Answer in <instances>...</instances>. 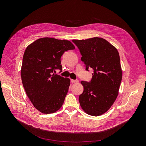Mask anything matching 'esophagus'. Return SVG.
Returning <instances> with one entry per match:
<instances>
[{
  "mask_svg": "<svg viewBox=\"0 0 146 146\" xmlns=\"http://www.w3.org/2000/svg\"><path fill=\"white\" fill-rule=\"evenodd\" d=\"M71 82L72 83H78V80H73V79H72Z\"/></svg>",
  "mask_w": 146,
  "mask_h": 146,
  "instance_id": "esophagus-1",
  "label": "esophagus"
}]
</instances>
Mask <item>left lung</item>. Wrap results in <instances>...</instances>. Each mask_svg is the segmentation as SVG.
<instances>
[{
	"instance_id": "left-lung-1",
	"label": "left lung",
	"mask_w": 146,
	"mask_h": 146,
	"mask_svg": "<svg viewBox=\"0 0 146 146\" xmlns=\"http://www.w3.org/2000/svg\"><path fill=\"white\" fill-rule=\"evenodd\" d=\"M80 50L86 70H94L90 82L82 81L83 92L79 102L86 113L98 116L111 108L119 94L122 71L117 48L105 39H73Z\"/></svg>"
}]
</instances>
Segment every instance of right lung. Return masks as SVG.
<instances>
[{"label": "right lung", "instance_id": "obj_1", "mask_svg": "<svg viewBox=\"0 0 146 146\" xmlns=\"http://www.w3.org/2000/svg\"><path fill=\"white\" fill-rule=\"evenodd\" d=\"M75 49L68 40L41 38L27 46L21 67V79L26 94L35 108L44 114L61 107L70 85V79L53 74L62 69L61 56Z\"/></svg>", "mask_w": 146, "mask_h": 146}]
</instances>
